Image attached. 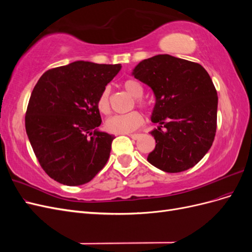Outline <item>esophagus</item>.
<instances>
[{
  "mask_svg": "<svg viewBox=\"0 0 252 252\" xmlns=\"http://www.w3.org/2000/svg\"><path fill=\"white\" fill-rule=\"evenodd\" d=\"M129 136H130L132 140H139L141 136H142V134H140V133H133V134H129Z\"/></svg>",
  "mask_w": 252,
  "mask_h": 252,
  "instance_id": "34e87169",
  "label": "esophagus"
}]
</instances>
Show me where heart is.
I'll use <instances>...</instances> for the list:
<instances>
[{"label": "heart", "mask_w": 252, "mask_h": 252, "mask_svg": "<svg viewBox=\"0 0 252 252\" xmlns=\"http://www.w3.org/2000/svg\"><path fill=\"white\" fill-rule=\"evenodd\" d=\"M122 86L131 96L134 97V104L136 107L147 110L149 108V103L142 97L144 94V89L142 84L134 79H126ZM133 104V105H134ZM96 107L102 114L110 113V88L104 87L100 93L96 100ZM144 118L142 114L133 110L126 114H118L113 116L106 121V129L112 133H130L136 130L139 127L143 125Z\"/></svg>", "instance_id": "1"}]
</instances>
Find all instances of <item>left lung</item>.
<instances>
[{
    "label": "left lung",
    "mask_w": 252,
    "mask_h": 252,
    "mask_svg": "<svg viewBox=\"0 0 252 252\" xmlns=\"http://www.w3.org/2000/svg\"><path fill=\"white\" fill-rule=\"evenodd\" d=\"M135 79L154 90L156 106L150 133L156 148L147 161L165 172L191 168L207 154L217 132L218 94L199 63L158 55L134 68Z\"/></svg>",
    "instance_id": "obj_1"
}]
</instances>
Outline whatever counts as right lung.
<instances>
[{
	"mask_svg": "<svg viewBox=\"0 0 252 252\" xmlns=\"http://www.w3.org/2000/svg\"><path fill=\"white\" fill-rule=\"evenodd\" d=\"M121 65L78 61L44 72L30 95L25 127L34 155L51 179L86 184L107 163L113 135L97 131L96 100Z\"/></svg>",
	"mask_w": 252,
	"mask_h": 252,
	"instance_id": "1",
	"label": "right lung"
}]
</instances>
